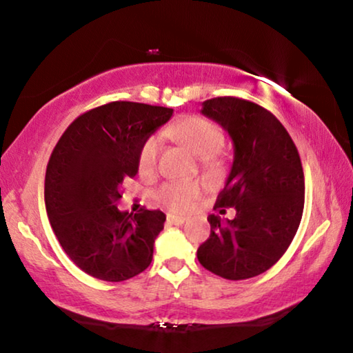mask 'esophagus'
I'll return each mask as SVG.
<instances>
[{
	"label": "esophagus",
	"mask_w": 353,
	"mask_h": 353,
	"mask_svg": "<svg viewBox=\"0 0 353 353\" xmlns=\"http://www.w3.org/2000/svg\"><path fill=\"white\" fill-rule=\"evenodd\" d=\"M168 221L172 224H176V225H182L185 221H187V218H185V216H174V214H168Z\"/></svg>",
	"instance_id": "1"
}]
</instances>
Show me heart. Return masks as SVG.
<instances>
[{
	"instance_id": "obj_1",
	"label": "heart",
	"mask_w": 353,
	"mask_h": 353,
	"mask_svg": "<svg viewBox=\"0 0 353 353\" xmlns=\"http://www.w3.org/2000/svg\"><path fill=\"white\" fill-rule=\"evenodd\" d=\"M170 134L182 145L202 159L207 166L216 168L219 165L218 151L224 143V135L216 124L196 115L185 117L170 128ZM160 140L151 135L143 140L139 149V168L143 172H151L157 163ZM202 187L199 182L185 181L163 185L159 191V198L172 210H185L199 198Z\"/></svg>"
}]
</instances>
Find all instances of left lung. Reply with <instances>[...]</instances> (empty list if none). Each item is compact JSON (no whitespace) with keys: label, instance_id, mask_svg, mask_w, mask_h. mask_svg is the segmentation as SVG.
Instances as JSON below:
<instances>
[{"label":"left lung","instance_id":"left-lung-1","mask_svg":"<svg viewBox=\"0 0 353 353\" xmlns=\"http://www.w3.org/2000/svg\"><path fill=\"white\" fill-rule=\"evenodd\" d=\"M201 113L234 143V163L214 207H234L236 214H208L210 236L199 246L198 260L227 280L255 277L276 265L301 224V157L282 123L259 104L221 97L204 101Z\"/></svg>","mask_w":353,"mask_h":353}]
</instances>
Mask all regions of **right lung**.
Returning <instances> with one entry per match:
<instances>
[{"label": "right lung", "mask_w": 353, "mask_h": 353, "mask_svg": "<svg viewBox=\"0 0 353 353\" xmlns=\"http://www.w3.org/2000/svg\"><path fill=\"white\" fill-rule=\"evenodd\" d=\"M172 109L115 101L77 117L48 162L45 204L52 230L77 268L123 282L151 265L165 213L118 210L119 188L139 172L143 140L170 121Z\"/></svg>", "instance_id": "right-lung-1"}]
</instances>
